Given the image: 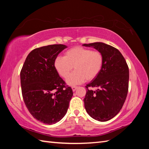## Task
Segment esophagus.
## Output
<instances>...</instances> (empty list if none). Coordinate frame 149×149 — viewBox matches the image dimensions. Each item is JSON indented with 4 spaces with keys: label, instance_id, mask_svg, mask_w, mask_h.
Listing matches in <instances>:
<instances>
[{
    "label": "esophagus",
    "instance_id": "34e87169",
    "mask_svg": "<svg viewBox=\"0 0 149 149\" xmlns=\"http://www.w3.org/2000/svg\"><path fill=\"white\" fill-rule=\"evenodd\" d=\"M77 88V86H72V89L73 91H75V90H76Z\"/></svg>",
    "mask_w": 149,
    "mask_h": 149
}]
</instances>
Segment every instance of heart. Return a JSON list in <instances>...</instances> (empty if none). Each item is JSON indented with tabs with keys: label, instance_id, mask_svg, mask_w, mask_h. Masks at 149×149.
<instances>
[{
	"label": "heart",
	"instance_id": "heart-1",
	"mask_svg": "<svg viewBox=\"0 0 149 149\" xmlns=\"http://www.w3.org/2000/svg\"><path fill=\"white\" fill-rule=\"evenodd\" d=\"M102 52L82 47H75L67 50L65 57L59 56L54 61V66L60 76L66 78L74 68L76 70L66 79L70 86L79 84L85 80L91 81L99 74L104 65Z\"/></svg>",
	"mask_w": 149,
	"mask_h": 149
}]
</instances>
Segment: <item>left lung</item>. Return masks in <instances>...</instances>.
Returning <instances> with one entry per match:
<instances>
[{
  "label": "left lung",
  "mask_w": 149,
  "mask_h": 149,
  "mask_svg": "<svg viewBox=\"0 0 149 149\" xmlns=\"http://www.w3.org/2000/svg\"><path fill=\"white\" fill-rule=\"evenodd\" d=\"M93 47L104 56L100 72L86 86L84 107L89 115L100 122L115 117L124 104L129 88V67L119 50L101 42L83 44ZM90 87H97L93 91Z\"/></svg>",
  "instance_id": "left-lung-1"
}]
</instances>
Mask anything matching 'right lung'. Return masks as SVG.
<instances>
[{"instance_id":"add662e5","label":"right lung","mask_w":149,"mask_h":149,"mask_svg":"<svg viewBox=\"0 0 149 149\" xmlns=\"http://www.w3.org/2000/svg\"><path fill=\"white\" fill-rule=\"evenodd\" d=\"M66 46L55 44L33 50L20 72L22 93L27 109L34 118L48 125L64 116L73 95L54 66V61Z\"/></svg>"}]
</instances>
